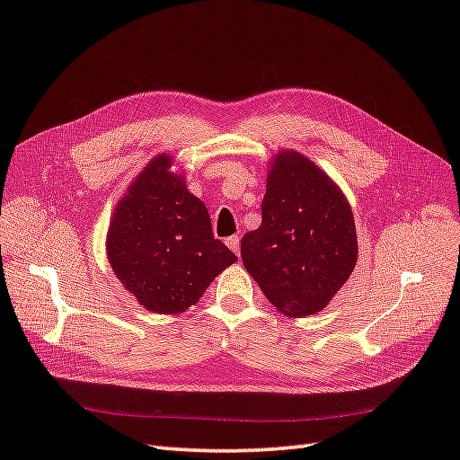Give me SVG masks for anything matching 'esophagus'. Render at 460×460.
Listing matches in <instances>:
<instances>
[{
	"instance_id": "esophagus-1",
	"label": "esophagus",
	"mask_w": 460,
	"mask_h": 460,
	"mask_svg": "<svg viewBox=\"0 0 460 460\" xmlns=\"http://www.w3.org/2000/svg\"><path fill=\"white\" fill-rule=\"evenodd\" d=\"M226 245L230 247V250L240 257V238L238 235H230V238H226Z\"/></svg>"
}]
</instances>
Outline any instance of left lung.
I'll return each mask as SVG.
<instances>
[{
  "instance_id": "obj_1",
  "label": "left lung",
  "mask_w": 460,
  "mask_h": 460,
  "mask_svg": "<svg viewBox=\"0 0 460 460\" xmlns=\"http://www.w3.org/2000/svg\"><path fill=\"white\" fill-rule=\"evenodd\" d=\"M261 215V226L242 238L245 270L282 315L321 312L358 261L349 199L307 156L279 151L267 173Z\"/></svg>"
}]
</instances>
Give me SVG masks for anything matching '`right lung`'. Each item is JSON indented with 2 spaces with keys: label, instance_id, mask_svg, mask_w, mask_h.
I'll use <instances>...</instances> for the list:
<instances>
[{
  "label": "right lung",
  "instance_id": "1",
  "mask_svg": "<svg viewBox=\"0 0 460 460\" xmlns=\"http://www.w3.org/2000/svg\"><path fill=\"white\" fill-rule=\"evenodd\" d=\"M173 156L156 155L118 201L106 234L111 270L145 309L176 315L238 261L215 240L205 203L190 193Z\"/></svg>",
  "mask_w": 460,
  "mask_h": 460
}]
</instances>
